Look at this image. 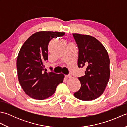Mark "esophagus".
I'll return each instance as SVG.
<instances>
[{
  "label": "esophagus",
  "instance_id": "obj_1",
  "mask_svg": "<svg viewBox=\"0 0 127 127\" xmlns=\"http://www.w3.org/2000/svg\"><path fill=\"white\" fill-rule=\"evenodd\" d=\"M65 77L66 78H71V76L70 75H65Z\"/></svg>",
  "mask_w": 127,
  "mask_h": 127
}]
</instances>
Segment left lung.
<instances>
[{"label": "left lung", "mask_w": 127, "mask_h": 127, "mask_svg": "<svg viewBox=\"0 0 127 127\" xmlns=\"http://www.w3.org/2000/svg\"><path fill=\"white\" fill-rule=\"evenodd\" d=\"M72 35L79 48L78 67L86 68L85 75L78 78L81 88L74 95L81 100H93L103 93L110 79L108 53L95 37L88 35Z\"/></svg>", "instance_id": "8db88e82"}]
</instances>
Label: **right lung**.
I'll return each instance as SVG.
<instances>
[{"label":"right lung","mask_w":127,"mask_h":127,"mask_svg":"<svg viewBox=\"0 0 127 127\" xmlns=\"http://www.w3.org/2000/svg\"><path fill=\"white\" fill-rule=\"evenodd\" d=\"M64 35L63 32H38L29 37L21 47L16 62L18 79L23 90L31 98L46 99L52 95L57 86L63 82V74L44 71V62L48 60L50 40Z\"/></svg>","instance_id":"add662e5"}]
</instances>
